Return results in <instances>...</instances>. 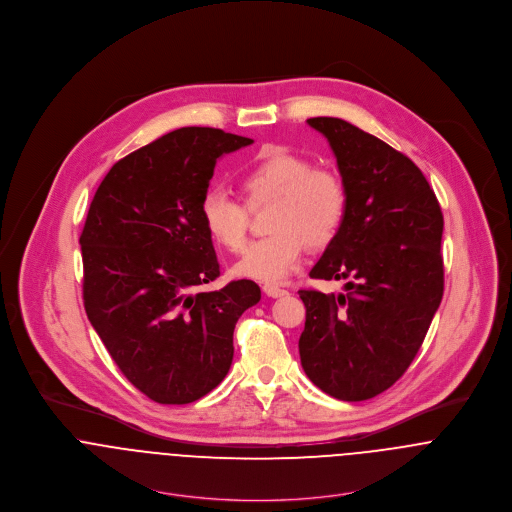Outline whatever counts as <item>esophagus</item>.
I'll return each instance as SVG.
<instances>
[{
  "label": "esophagus",
  "instance_id": "esophagus-1",
  "mask_svg": "<svg viewBox=\"0 0 512 512\" xmlns=\"http://www.w3.org/2000/svg\"><path fill=\"white\" fill-rule=\"evenodd\" d=\"M262 290H264V293H266L268 297H284V295H288L286 290H282V288H278V286H272V284H266Z\"/></svg>",
  "mask_w": 512,
  "mask_h": 512
}]
</instances>
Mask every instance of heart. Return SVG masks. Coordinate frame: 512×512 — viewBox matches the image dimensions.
I'll use <instances>...</instances> for the list:
<instances>
[{
  "label": "heart",
  "instance_id": "obj_1",
  "mask_svg": "<svg viewBox=\"0 0 512 512\" xmlns=\"http://www.w3.org/2000/svg\"><path fill=\"white\" fill-rule=\"evenodd\" d=\"M248 209L268 207L270 236L246 248L234 272L258 282H282L297 266L305 244L327 246L347 215V189L341 177L299 153L264 149L240 175ZM228 195L213 191L201 203L209 238L228 252H240L248 236V211Z\"/></svg>",
  "mask_w": 512,
  "mask_h": 512
}]
</instances>
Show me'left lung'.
Segmentation results:
<instances>
[{
  "mask_svg": "<svg viewBox=\"0 0 512 512\" xmlns=\"http://www.w3.org/2000/svg\"><path fill=\"white\" fill-rule=\"evenodd\" d=\"M337 157L347 215L309 276L347 293L299 290L301 366L333 398L361 402L414 361L443 295V215L418 165L341 118H309Z\"/></svg>",
  "mask_w": 512,
  "mask_h": 512,
  "instance_id": "1",
  "label": "left lung"
}]
</instances>
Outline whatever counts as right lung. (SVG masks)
Returning <instances> with one entry per match:
<instances>
[{"instance_id":"1","label":"right lung","mask_w":512,"mask_h":512,"mask_svg":"<svg viewBox=\"0 0 512 512\" xmlns=\"http://www.w3.org/2000/svg\"><path fill=\"white\" fill-rule=\"evenodd\" d=\"M254 140L181 128L112 165L80 234L86 315L122 374L159 404H189L232 365L252 280L197 292L220 276L203 220L217 159Z\"/></svg>"}]
</instances>
